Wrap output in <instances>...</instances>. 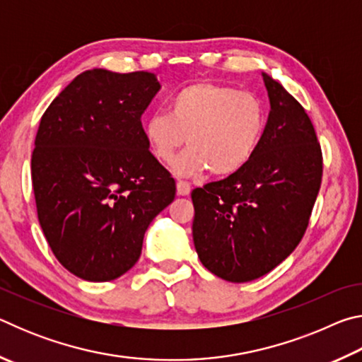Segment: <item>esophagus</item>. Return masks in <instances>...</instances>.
I'll list each match as a JSON object with an SVG mask.
<instances>
[{"mask_svg": "<svg viewBox=\"0 0 362 362\" xmlns=\"http://www.w3.org/2000/svg\"><path fill=\"white\" fill-rule=\"evenodd\" d=\"M189 192H192V187H189L188 182H183V180L177 182V193L180 196H187L189 194Z\"/></svg>", "mask_w": 362, "mask_h": 362, "instance_id": "34e87169", "label": "esophagus"}]
</instances>
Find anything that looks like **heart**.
Instances as JSON below:
<instances>
[{"mask_svg": "<svg viewBox=\"0 0 362 362\" xmlns=\"http://www.w3.org/2000/svg\"><path fill=\"white\" fill-rule=\"evenodd\" d=\"M267 107L260 97L231 86L199 81L170 97L168 115H153L144 137L159 163H174L183 144L192 145L177 159V175L194 177L211 169L231 175L252 159L267 129Z\"/></svg>", "mask_w": 362, "mask_h": 362, "instance_id": "1", "label": "heart"}]
</instances>
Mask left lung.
I'll use <instances>...</instances> for the list:
<instances>
[{
    "label": "left lung",
    "instance_id": "1",
    "mask_svg": "<svg viewBox=\"0 0 362 362\" xmlns=\"http://www.w3.org/2000/svg\"><path fill=\"white\" fill-rule=\"evenodd\" d=\"M262 76L272 108L255 155L241 170L192 193L196 252L230 283L260 278L293 252L321 187L313 122L283 86Z\"/></svg>",
    "mask_w": 362,
    "mask_h": 362
}]
</instances>
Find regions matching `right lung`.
<instances>
[{
	"label": "right lung",
	"mask_w": 362,
	"mask_h": 362,
	"mask_svg": "<svg viewBox=\"0 0 362 362\" xmlns=\"http://www.w3.org/2000/svg\"><path fill=\"white\" fill-rule=\"evenodd\" d=\"M159 88L155 73L88 70L41 116L36 211L49 247L78 278L102 283L131 269L151 220L175 198L140 121Z\"/></svg>",
	"instance_id": "1"
}]
</instances>
